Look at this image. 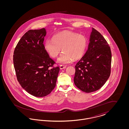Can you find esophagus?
Instances as JSON below:
<instances>
[{
	"label": "esophagus",
	"instance_id": "34e87169",
	"mask_svg": "<svg viewBox=\"0 0 129 129\" xmlns=\"http://www.w3.org/2000/svg\"><path fill=\"white\" fill-rule=\"evenodd\" d=\"M59 68H60V69L61 70H62V69H65V68H66V66H64V65H60Z\"/></svg>",
	"mask_w": 129,
	"mask_h": 129
}]
</instances>
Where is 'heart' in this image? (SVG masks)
Masks as SVG:
<instances>
[{
	"label": "heart",
	"mask_w": 129,
	"mask_h": 129,
	"mask_svg": "<svg viewBox=\"0 0 129 129\" xmlns=\"http://www.w3.org/2000/svg\"><path fill=\"white\" fill-rule=\"evenodd\" d=\"M87 46L85 36L77 33L64 31L54 35L52 40H47L44 44V48L50 56L56 57L61 52H63L57 59L60 64H67L80 58Z\"/></svg>",
	"instance_id": "heart-1"
}]
</instances>
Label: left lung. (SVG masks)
Returning a JSON list of instances; mask_svg holds the SVG:
<instances>
[{
  "label": "left lung",
  "mask_w": 129,
  "mask_h": 129,
  "mask_svg": "<svg viewBox=\"0 0 129 129\" xmlns=\"http://www.w3.org/2000/svg\"><path fill=\"white\" fill-rule=\"evenodd\" d=\"M110 47L102 34L92 28L88 49L76 64L75 85L86 93L101 88L111 74Z\"/></svg>",
  "instance_id": "8db88e82"
}]
</instances>
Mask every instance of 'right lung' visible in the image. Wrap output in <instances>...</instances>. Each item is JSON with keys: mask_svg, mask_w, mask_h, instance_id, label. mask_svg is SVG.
<instances>
[{"mask_svg": "<svg viewBox=\"0 0 129 129\" xmlns=\"http://www.w3.org/2000/svg\"><path fill=\"white\" fill-rule=\"evenodd\" d=\"M44 28L29 30L21 38L14 51L13 64L21 86L31 95L43 97L54 89L59 67L44 48Z\"/></svg>", "mask_w": 129, "mask_h": 129, "instance_id": "obj_1", "label": "right lung"}]
</instances>
